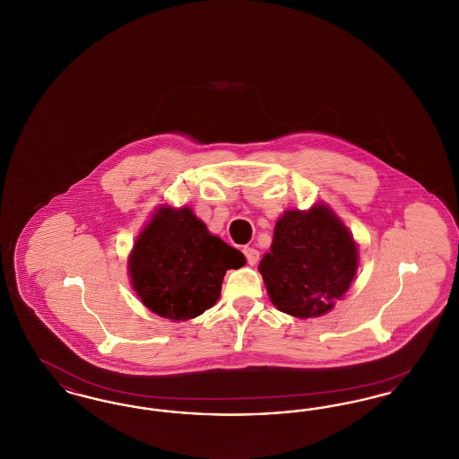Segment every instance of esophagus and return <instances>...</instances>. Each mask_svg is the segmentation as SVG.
I'll return each mask as SVG.
<instances>
[{"label":"esophagus","mask_w":459,"mask_h":459,"mask_svg":"<svg viewBox=\"0 0 459 459\" xmlns=\"http://www.w3.org/2000/svg\"><path fill=\"white\" fill-rule=\"evenodd\" d=\"M242 253H244V256H246V260H247L249 264H256L258 260H260V253H258V249H255V247L246 246V247L242 249Z\"/></svg>","instance_id":"1"}]
</instances>
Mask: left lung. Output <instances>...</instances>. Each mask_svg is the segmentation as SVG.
I'll return each instance as SVG.
<instances>
[{"label":"left lung","mask_w":459,"mask_h":459,"mask_svg":"<svg viewBox=\"0 0 459 459\" xmlns=\"http://www.w3.org/2000/svg\"><path fill=\"white\" fill-rule=\"evenodd\" d=\"M270 301L296 318L322 316L350 289L358 247L348 227L325 206L289 210L275 223L270 253L258 266Z\"/></svg>","instance_id":"obj_1"}]
</instances>
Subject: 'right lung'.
<instances>
[{"label": "right lung", "instance_id": "add662e5", "mask_svg": "<svg viewBox=\"0 0 459 459\" xmlns=\"http://www.w3.org/2000/svg\"><path fill=\"white\" fill-rule=\"evenodd\" d=\"M244 263L239 249L212 236L187 206H160L135 239L129 275L143 305L184 322L215 305L225 272Z\"/></svg>", "mask_w": 459, "mask_h": 459}]
</instances>
